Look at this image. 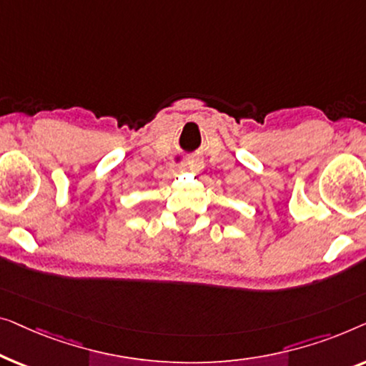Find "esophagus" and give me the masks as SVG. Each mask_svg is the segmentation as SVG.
I'll return each instance as SVG.
<instances>
[{"mask_svg":"<svg viewBox=\"0 0 366 366\" xmlns=\"http://www.w3.org/2000/svg\"><path fill=\"white\" fill-rule=\"evenodd\" d=\"M179 172H189L195 176V174H200L202 172V162L197 161V159H190V161H185L181 164V167H179Z\"/></svg>","mask_w":366,"mask_h":366,"instance_id":"esophagus-1","label":"esophagus"}]
</instances>
